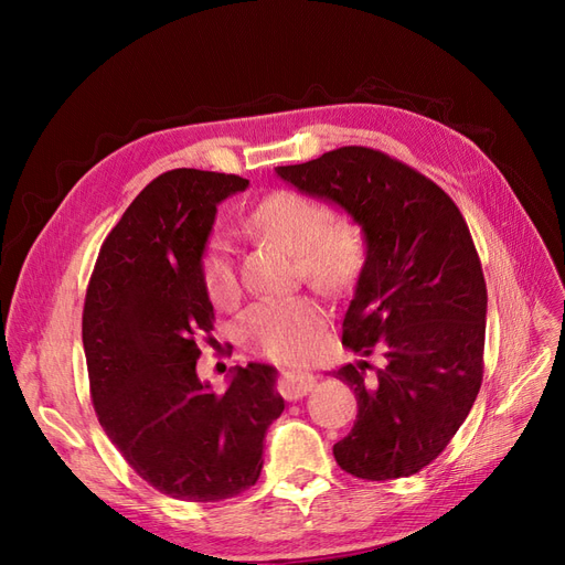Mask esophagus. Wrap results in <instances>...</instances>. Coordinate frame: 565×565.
I'll list each match as a JSON object with an SVG mask.
<instances>
[{"label": "esophagus", "instance_id": "obj_1", "mask_svg": "<svg viewBox=\"0 0 565 565\" xmlns=\"http://www.w3.org/2000/svg\"><path fill=\"white\" fill-rule=\"evenodd\" d=\"M316 386V374L303 370H282L280 377V393L289 401H297L306 396Z\"/></svg>", "mask_w": 565, "mask_h": 565}]
</instances>
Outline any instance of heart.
I'll return each mask as SVG.
<instances>
[{
    "instance_id": "heart-1",
    "label": "heart",
    "mask_w": 565,
    "mask_h": 565,
    "mask_svg": "<svg viewBox=\"0 0 565 565\" xmlns=\"http://www.w3.org/2000/svg\"><path fill=\"white\" fill-rule=\"evenodd\" d=\"M259 237L297 254L299 270L330 295H341L361 276L365 237L349 218H334L328 204L297 191H273L245 216ZM200 278L210 301L231 306L241 297V278L224 237H210L200 256ZM328 311L311 292L254 301L237 320V339L254 353L282 363L311 358L324 334Z\"/></svg>"
}]
</instances>
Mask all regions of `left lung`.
<instances>
[{"label": "left lung", "instance_id": "8db88e82", "mask_svg": "<svg viewBox=\"0 0 565 565\" xmlns=\"http://www.w3.org/2000/svg\"><path fill=\"white\" fill-rule=\"evenodd\" d=\"M299 191L341 204L365 231L367 256L341 324L358 355L332 377L353 388L358 417L334 459L365 481L413 476L446 450L483 382L488 292L452 198L409 164L344 146L278 167Z\"/></svg>", "mask_w": 565, "mask_h": 565}]
</instances>
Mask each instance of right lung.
Here are the masks:
<instances>
[{
    "instance_id": "obj_1",
    "label": "right lung",
    "mask_w": 565,
    "mask_h": 565,
    "mask_svg": "<svg viewBox=\"0 0 565 565\" xmlns=\"http://www.w3.org/2000/svg\"><path fill=\"white\" fill-rule=\"evenodd\" d=\"M235 174L172 169L152 179L100 245L82 311L96 417L143 481L183 502H221L259 481L266 429L285 401L276 367H237L226 393L198 380L214 306L200 256Z\"/></svg>"
}]
</instances>
